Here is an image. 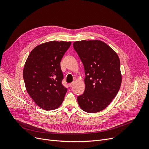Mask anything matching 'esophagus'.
<instances>
[{
	"label": "esophagus",
	"instance_id": "34e87169",
	"mask_svg": "<svg viewBox=\"0 0 149 149\" xmlns=\"http://www.w3.org/2000/svg\"><path fill=\"white\" fill-rule=\"evenodd\" d=\"M73 85H74V83H69V86L70 88V87H72V86H73Z\"/></svg>",
	"mask_w": 149,
	"mask_h": 149
}]
</instances>
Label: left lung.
Here are the masks:
<instances>
[{"label": "left lung", "instance_id": "8db88e82", "mask_svg": "<svg viewBox=\"0 0 149 149\" xmlns=\"http://www.w3.org/2000/svg\"><path fill=\"white\" fill-rule=\"evenodd\" d=\"M85 72V90L77 97L82 110L88 113L103 111L118 93L122 82L120 60L116 52L100 40L74 42Z\"/></svg>", "mask_w": 149, "mask_h": 149}]
</instances>
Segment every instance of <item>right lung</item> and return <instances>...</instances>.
Segmentation results:
<instances>
[{"mask_svg":"<svg viewBox=\"0 0 149 149\" xmlns=\"http://www.w3.org/2000/svg\"><path fill=\"white\" fill-rule=\"evenodd\" d=\"M71 42L50 41L31 51L23 70L25 88L35 103L46 111L61 104L67 89L61 81L60 61Z\"/></svg>","mask_w":149,"mask_h":149,"instance_id":"1","label":"right lung"}]
</instances>
